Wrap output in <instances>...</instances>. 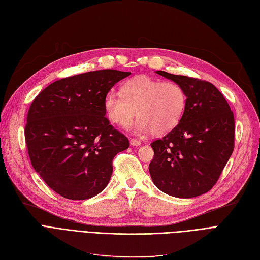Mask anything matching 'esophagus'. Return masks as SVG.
Instances as JSON below:
<instances>
[{
  "label": "esophagus",
  "instance_id": "34e87169",
  "mask_svg": "<svg viewBox=\"0 0 260 260\" xmlns=\"http://www.w3.org/2000/svg\"><path fill=\"white\" fill-rule=\"evenodd\" d=\"M129 142H131V145L132 146H140L141 145V141L140 140H138V139H134V138H132L131 140H129Z\"/></svg>",
  "mask_w": 260,
  "mask_h": 260
}]
</instances>
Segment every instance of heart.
<instances>
[{"mask_svg": "<svg viewBox=\"0 0 260 260\" xmlns=\"http://www.w3.org/2000/svg\"><path fill=\"white\" fill-rule=\"evenodd\" d=\"M186 108V93L175 81H161L148 76L135 77L123 85V94L109 92L105 109L109 119L126 127L137 113L136 131L164 135L174 129Z\"/></svg>", "mask_w": 260, "mask_h": 260, "instance_id": "obj_1", "label": "heart"}]
</instances>
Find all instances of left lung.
I'll return each mask as SVG.
<instances>
[{
	"label": "left lung",
	"instance_id": "8db88e82",
	"mask_svg": "<svg viewBox=\"0 0 260 260\" xmlns=\"http://www.w3.org/2000/svg\"><path fill=\"white\" fill-rule=\"evenodd\" d=\"M156 74L183 86L186 108L174 129L151 143L152 181L174 197L203 195L215 185L233 154L234 113L212 83L162 71Z\"/></svg>",
	"mask_w": 260,
	"mask_h": 260
}]
</instances>
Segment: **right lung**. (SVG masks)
Returning a JSON list of instances; mask_svg holds the SVG:
<instances>
[{"label": "right lung", "instance_id": "obj_1", "mask_svg": "<svg viewBox=\"0 0 260 260\" xmlns=\"http://www.w3.org/2000/svg\"><path fill=\"white\" fill-rule=\"evenodd\" d=\"M131 75L103 70L48 85L32 102L24 129L32 166L55 193L89 199L107 186L112 159L128 139L105 117V98Z\"/></svg>", "mask_w": 260, "mask_h": 260}]
</instances>
